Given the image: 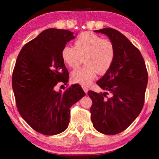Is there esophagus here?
I'll return each mask as SVG.
<instances>
[{
	"label": "esophagus",
	"mask_w": 159,
	"mask_h": 159,
	"mask_svg": "<svg viewBox=\"0 0 159 159\" xmlns=\"http://www.w3.org/2000/svg\"><path fill=\"white\" fill-rule=\"evenodd\" d=\"M82 89H83V90L84 91V93H87L88 92V88L86 85H84V84H82Z\"/></svg>",
	"instance_id": "1"
}]
</instances>
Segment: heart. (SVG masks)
I'll list each match as a JSON object with an SVG mask.
<instances>
[{
    "label": "heart",
    "instance_id": "1",
    "mask_svg": "<svg viewBox=\"0 0 159 159\" xmlns=\"http://www.w3.org/2000/svg\"><path fill=\"white\" fill-rule=\"evenodd\" d=\"M115 46L109 39L91 32L80 34L75 42V47L66 45L62 50V58L69 67L77 68L83 62L85 65L72 72V80L75 82L88 84L97 74L103 75L111 67L115 58Z\"/></svg>",
    "mask_w": 159,
    "mask_h": 159
}]
</instances>
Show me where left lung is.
<instances>
[{"mask_svg":"<svg viewBox=\"0 0 159 159\" xmlns=\"http://www.w3.org/2000/svg\"><path fill=\"white\" fill-rule=\"evenodd\" d=\"M94 32L106 34L116 53L111 67L96 82L106 92L88 93L93 101L91 120L97 131L112 135L125 130L140 114L148 76L140 51L124 34L108 27Z\"/></svg>","mask_w":159,"mask_h":159,"instance_id":"obj_1","label":"left lung"}]
</instances>
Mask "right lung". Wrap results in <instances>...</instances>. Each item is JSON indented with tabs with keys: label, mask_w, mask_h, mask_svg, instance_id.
Segmentation results:
<instances>
[{
	"label": "right lung",
	"mask_w": 159,
	"mask_h": 159,
	"mask_svg": "<svg viewBox=\"0 0 159 159\" xmlns=\"http://www.w3.org/2000/svg\"><path fill=\"white\" fill-rule=\"evenodd\" d=\"M75 38L69 30H44L24 45L13 71L19 113L32 129L45 135H55L68 127L71 106L85 95L79 84L64 92L56 90L58 83L68 82L61 53Z\"/></svg>",
	"instance_id": "1"
}]
</instances>
